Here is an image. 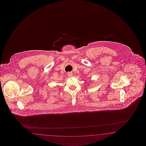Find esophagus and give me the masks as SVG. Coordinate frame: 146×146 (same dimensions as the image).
Masks as SVG:
<instances>
[{
  "instance_id": "obj_1",
  "label": "esophagus",
  "mask_w": 146,
  "mask_h": 146,
  "mask_svg": "<svg viewBox=\"0 0 146 146\" xmlns=\"http://www.w3.org/2000/svg\"><path fill=\"white\" fill-rule=\"evenodd\" d=\"M67 75H68L69 76H72L73 75V74L72 72H68L67 73Z\"/></svg>"
}]
</instances>
